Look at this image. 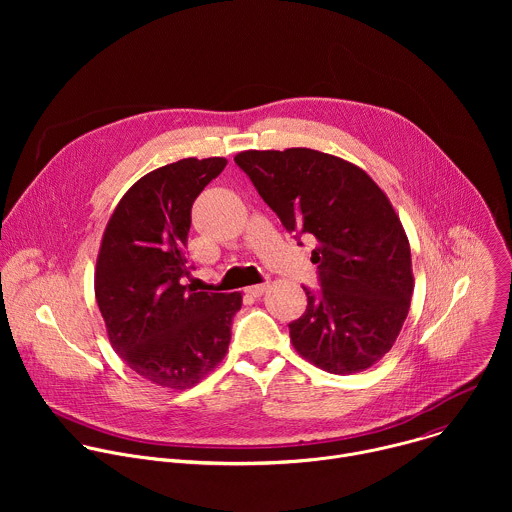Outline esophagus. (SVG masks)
<instances>
[{"mask_svg":"<svg viewBox=\"0 0 512 512\" xmlns=\"http://www.w3.org/2000/svg\"><path fill=\"white\" fill-rule=\"evenodd\" d=\"M269 285L267 283H259V285H249L247 289H245V294H249V296H253V298H261L263 294H265V289H267Z\"/></svg>","mask_w":512,"mask_h":512,"instance_id":"34e87169","label":"esophagus"}]
</instances>
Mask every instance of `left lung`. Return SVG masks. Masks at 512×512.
I'll use <instances>...</instances> for the list:
<instances>
[{"label":"left lung","mask_w":512,"mask_h":512,"mask_svg":"<svg viewBox=\"0 0 512 512\" xmlns=\"http://www.w3.org/2000/svg\"><path fill=\"white\" fill-rule=\"evenodd\" d=\"M287 231L312 235L320 289L289 324L300 356L332 375L367 371L395 344L413 294L411 249L399 216L362 168L318 150L235 156Z\"/></svg>","instance_id":"1"}]
</instances>
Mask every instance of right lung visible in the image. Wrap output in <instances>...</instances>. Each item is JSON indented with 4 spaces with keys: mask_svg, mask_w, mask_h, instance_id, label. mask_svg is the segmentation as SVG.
<instances>
[{
    "mask_svg": "<svg viewBox=\"0 0 512 512\" xmlns=\"http://www.w3.org/2000/svg\"><path fill=\"white\" fill-rule=\"evenodd\" d=\"M225 158H184L139 178L115 206L95 267V298L113 350L145 381L184 391L229 350L243 296L184 285L196 196Z\"/></svg>",
    "mask_w": 512,
    "mask_h": 512,
    "instance_id": "right-lung-1",
    "label": "right lung"
}]
</instances>
